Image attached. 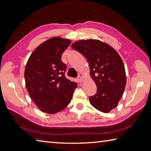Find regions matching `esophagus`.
Listing matches in <instances>:
<instances>
[{
	"instance_id": "obj_1",
	"label": "esophagus",
	"mask_w": 151,
	"mask_h": 151,
	"mask_svg": "<svg viewBox=\"0 0 151 151\" xmlns=\"http://www.w3.org/2000/svg\"><path fill=\"white\" fill-rule=\"evenodd\" d=\"M83 79H84V76L83 73H80L79 74V76H78V81L79 82H80V83H81V82L83 81Z\"/></svg>"
}]
</instances>
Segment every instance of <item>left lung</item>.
Masks as SVG:
<instances>
[{
	"instance_id": "8db88e82",
	"label": "left lung",
	"mask_w": 151,
	"mask_h": 151,
	"mask_svg": "<svg viewBox=\"0 0 151 151\" xmlns=\"http://www.w3.org/2000/svg\"><path fill=\"white\" fill-rule=\"evenodd\" d=\"M72 47L87 58L91 77L97 87L96 93L89 97L91 104L102 112H110L118 106L126 85L120 56L110 45L97 39L79 40Z\"/></svg>"
}]
</instances>
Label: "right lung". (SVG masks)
<instances>
[{"label": "right lung", "mask_w": 151, "mask_h": 151, "mask_svg": "<svg viewBox=\"0 0 151 151\" xmlns=\"http://www.w3.org/2000/svg\"><path fill=\"white\" fill-rule=\"evenodd\" d=\"M71 41L55 37L45 41L31 53L25 68V87L41 112L56 114L72 100L77 83L64 76L66 65L62 55Z\"/></svg>", "instance_id": "right-lung-1"}]
</instances>
